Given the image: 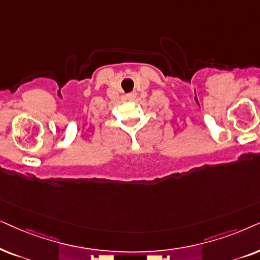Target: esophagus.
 Returning <instances> with one entry per match:
<instances>
[{
    "mask_svg": "<svg viewBox=\"0 0 260 260\" xmlns=\"http://www.w3.org/2000/svg\"><path fill=\"white\" fill-rule=\"evenodd\" d=\"M136 98H137L136 92H132V94H128L127 95V99L129 100V101H133V100H136Z\"/></svg>",
    "mask_w": 260,
    "mask_h": 260,
    "instance_id": "1",
    "label": "esophagus"
}]
</instances>
